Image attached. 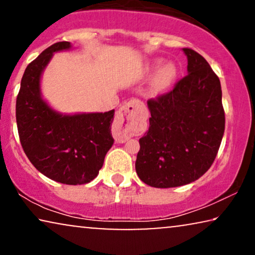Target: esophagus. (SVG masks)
Here are the masks:
<instances>
[{
    "instance_id": "1",
    "label": "esophagus",
    "mask_w": 255,
    "mask_h": 255,
    "mask_svg": "<svg viewBox=\"0 0 255 255\" xmlns=\"http://www.w3.org/2000/svg\"><path fill=\"white\" fill-rule=\"evenodd\" d=\"M135 104H137V101H130V102L125 103L124 106H122L118 110L117 116H116V124L118 128H121L122 125L124 124V122L127 118L130 116V114H132V111L135 108ZM127 135H121V137L116 138V141L118 142H123L127 140Z\"/></svg>"
}]
</instances>
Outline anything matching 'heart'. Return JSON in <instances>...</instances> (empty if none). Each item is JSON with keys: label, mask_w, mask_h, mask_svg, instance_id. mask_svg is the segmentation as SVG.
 I'll return each mask as SVG.
<instances>
[{"label": "heart", "mask_w": 255, "mask_h": 255, "mask_svg": "<svg viewBox=\"0 0 255 255\" xmlns=\"http://www.w3.org/2000/svg\"><path fill=\"white\" fill-rule=\"evenodd\" d=\"M160 62H161L160 60H153L151 64L148 65L147 72L152 73L160 65ZM176 73L177 69L173 62H167V64L162 65L161 67L158 69V72L155 73L154 78H153V90H154L155 93H161L163 90H166L170 85H172L174 79L176 78Z\"/></svg>", "instance_id": "heart-1"}]
</instances>
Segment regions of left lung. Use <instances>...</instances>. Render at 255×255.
I'll use <instances>...</instances> for the list:
<instances>
[{
	"label": "left lung",
	"instance_id": "left-lung-1",
	"mask_svg": "<svg viewBox=\"0 0 255 255\" xmlns=\"http://www.w3.org/2000/svg\"><path fill=\"white\" fill-rule=\"evenodd\" d=\"M188 74L173 90L147 101L149 128L139 139L135 172L155 188L194 182L215 161L225 130V114L218 76L191 48Z\"/></svg>",
	"mask_w": 255,
	"mask_h": 255
}]
</instances>
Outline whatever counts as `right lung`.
Returning a JSON list of instances; mask_svg holds the SVG:
<instances>
[{
	"label": "right lung",
	"instance_id": "1",
	"mask_svg": "<svg viewBox=\"0 0 255 255\" xmlns=\"http://www.w3.org/2000/svg\"><path fill=\"white\" fill-rule=\"evenodd\" d=\"M71 43L59 41L27 65L16 100L19 140L31 163L48 179L64 184H85L102 168L114 144L108 113L62 115L40 95L41 73L54 52L68 50Z\"/></svg>",
	"mask_w": 255,
	"mask_h": 255
}]
</instances>
